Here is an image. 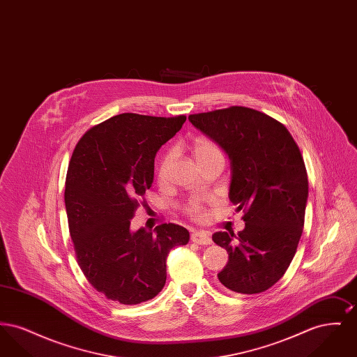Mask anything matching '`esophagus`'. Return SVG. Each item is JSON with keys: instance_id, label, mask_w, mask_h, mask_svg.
<instances>
[{"instance_id": "esophagus-1", "label": "esophagus", "mask_w": 357, "mask_h": 357, "mask_svg": "<svg viewBox=\"0 0 357 357\" xmlns=\"http://www.w3.org/2000/svg\"><path fill=\"white\" fill-rule=\"evenodd\" d=\"M191 241L198 245H210L211 243V238L204 231H194L191 234Z\"/></svg>"}]
</instances>
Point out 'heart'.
Listing matches in <instances>:
<instances>
[{
  "label": "heart",
  "mask_w": 357,
  "mask_h": 357,
  "mask_svg": "<svg viewBox=\"0 0 357 357\" xmlns=\"http://www.w3.org/2000/svg\"><path fill=\"white\" fill-rule=\"evenodd\" d=\"M192 153L197 159V162L199 163L201 160H204L208 156H213V155H217V153H221L220 149L217 147V144H214L211 140L208 139H204V137H198L194 143H192ZM172 151H169L163 156L162 162H160V166H159V178L160 179H165L166 178V174L169 170V166H170L171 160H172ZM187 213L192 217H202L204 214V207H202V202L199 199H194L191 201L190 204H187Z\"/></svg>",
  "instance_id": "heart-1"
}]
</instances>
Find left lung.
<instances>
[{
  "mask_svg": "<svg viewBox=\"0 0 357 357\" xmlns=\"http://www.w3.org/2000/svg\"><path fill=\"white\" fill-rule=\"evenodd\" d=\"M188 120L227 155L229 199L245 211L242 231L213 234L229 255L218 280L236 293L265 291L287 272L303 234L307 202L303 155L284 124L252 108L230 107Z\"/></svg>",
  "mask_w": 357,
  "mask_h": 357,
  "instance_id": "1",
  "label": "left lung"
}]
</instances>
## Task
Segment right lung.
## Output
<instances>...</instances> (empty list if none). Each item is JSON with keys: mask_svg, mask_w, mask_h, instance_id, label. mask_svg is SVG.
Wrapping results in <instances>:
<instances>
[{"mask_svg": "<svg viewBox=\"0 0 357 357\" xmlns=\"http://www.w3.org/2000/svg\"><path fill=\"white\" fill-rule=\"evenodd\" d=\"M185 121L121 114L86 131L72 153L64 197L79 266L93 288L123 305L153 298L166 284L171 249L190 241L175 223L153 233L131 229L153 185L155 155Z\"/></svg>", "mask_w": 357, "mask_h": 357, "instance_id": "1", "label": "right lung"}]
</instances>
